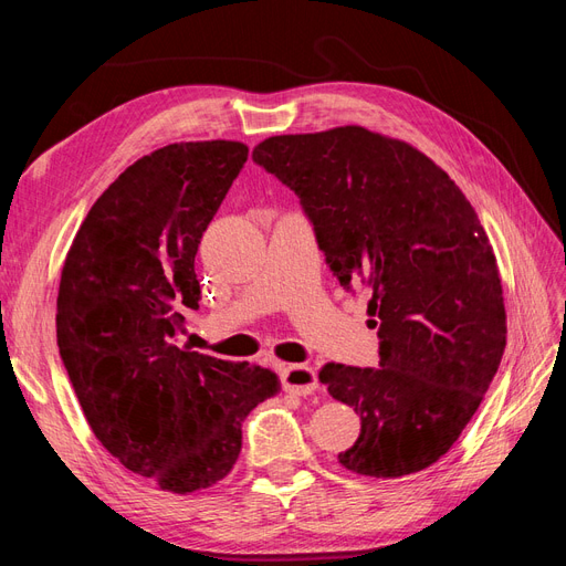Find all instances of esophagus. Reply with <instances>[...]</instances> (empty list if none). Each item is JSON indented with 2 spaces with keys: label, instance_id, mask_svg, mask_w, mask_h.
<instances>
[{
  "label": "esophagus",
  "instance_id": "obj_1",
  "mask_svg": "<svg viewBox=\"0 0 566 566\" xmlns=\"http://www.w3.org/2000/svg\"><path fill=\"white\" fill-rule=\"evenodd\" d=\"M281 370V380H283V389L290 394H297V397H310L318 389V380L316 373L312 366H279Z\"/></svg>",
  "mask_w": 566,
  "mask_h": 566
}]
</instances>
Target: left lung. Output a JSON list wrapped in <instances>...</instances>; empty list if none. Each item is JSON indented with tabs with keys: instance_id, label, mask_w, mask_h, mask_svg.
Segmentation results:
<instances>
[{
	"instance_id": "obj_1",
	"label": "left lung",
	"mask_w": 566,
	"mask_h": 566,
	"mask_svg": "<svg viewBox=\"0 0 566 566\" xmlns=\"http://www.w3.org/2000/svg\"><path fill=\"white\" fill-rule=\"evenodd\" d=\"M252 160L300 198L339 285L370 293L378 368L318 380L361 416L347 470L430 468L476 413L505 352L503 285L470 200L420 150L364 127L271 136Z\"/></svg>"
}]
</instances>
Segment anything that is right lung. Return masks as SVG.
Listing matches in <instances>:
<instances>
[{"label":"right lung","mask_w":566,"mask_h":566,"mask_svg":"<svg viewBox=\"0 0 566 566\" xmlns=\"http://www.w3.org/2000/svg\"><path fill=\"white\" fill-rule=\"evenodd\" d=\"M248 160L241 142L169 144L129 165L84 217L61 271L56 339L92 432L172 493L224 479L279 375L179 349L198 310L200 238Z\"/></svg>","instance_id":"1"}]
</instances>
